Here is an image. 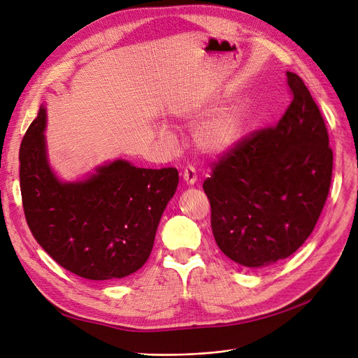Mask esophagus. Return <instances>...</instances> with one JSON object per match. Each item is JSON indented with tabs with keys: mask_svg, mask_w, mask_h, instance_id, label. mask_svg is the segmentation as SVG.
I'll return each mask as SVG.
<instances>
[{
	"mask_svg": "<svg viewBox=\"0 0 358 358\" xmlns=\"http://www.w3.org/2000/svg\"><path fill=\"white\" fill-rule=\"evenodd\" d=\"M182 178H184V181L187 182L189 185H193V184H196L197 182V174H196V169L193 168V166H185V169H184V173H182Z\"/></svg>",
	"mask_w": 358,
	"mask_h": 358,
	"instance_id": "34e87169",
	"label": "esophagus"
}]
</instances>
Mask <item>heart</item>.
<instances>
[{"label": "heart", "mask_w": 358, "mask_h": 358, "mask_svg": "<svg viewBox=\"0 0 358 358\" xmlns=\"http://www.w3.org/2000/svg\"><path fill=\"white\" fill-rule=\"evenodd\" d=\"M245 117L238 105H224L210 113L194 127V143L206 155H222L234 148L244 134ZM161 137H169L165 126L158 127Z\"/></svg>", "instance_id": "b5f03b06"}]
</instances>
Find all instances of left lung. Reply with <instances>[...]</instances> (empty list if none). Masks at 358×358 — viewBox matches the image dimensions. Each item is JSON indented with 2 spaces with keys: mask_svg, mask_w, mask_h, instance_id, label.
<instances>
[{
  "mask_svg": "<svg viewBox=\"0 0 358 358\" xmlns=\"http://www.w3.org/2000/svg\"><path fill=\"white\" fill-rule=\"evenodd\" d=\"M292 101L273 129L243 138L203 182L215 241L232 262L260 269L295 253L328 197L334 155L316 102L287 71Z\"/></svg>",
  "mask_w": 358,
  "mask_h": 358,
  "instance_id": "1",
  "label": "left lung"
}]
</instances>
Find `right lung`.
Masks as SVG:
<instances>
[{"instance_id":"add662e5","label":"right lung","mask_w":358,"mask_h":358,"mask_svg":"<svg viewBox=\"0 0 358 358\" xmlns=\"http://www.w3.org/2000/svg\"><path fill=\"white\" fill-rule=\"evenodd\" d=\"M41 105L20 145V192L27 225L58 265L92 281L141 269L178 185L176 168L148 169L115 159L79 181H61L46 152Z\"/></svg>"}]
</instances>
